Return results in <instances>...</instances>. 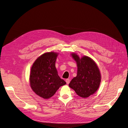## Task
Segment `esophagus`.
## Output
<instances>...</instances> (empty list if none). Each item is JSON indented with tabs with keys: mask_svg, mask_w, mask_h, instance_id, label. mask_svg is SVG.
Instances as JSON below:
<instances>
[{
	"mask_svg": "<svg viewBox=\"0 0 128 128\" xmlns=\"http://www.w3.org/2000/svg\"><path fill=\"white\" fill-rule=\"evenodd\" d=\"M66 82L67 84H70V80L69 79H66Z\"/></svg>",
	"mask_w": 128,
	"mask_h": 128,
	"instance_id": "obj_1",
	"label": "esophagus"
}]
</instances>
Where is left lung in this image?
<instances>
[{
    "instance_id": "8db88e82",
    "label": "left lung",
    "mask_w": 128,
    "mask_h": 128,
    "mask_svg": "<svg viewBox=\"0 0 128 128\" xmlns=\"http://www.w3.org/2000/svg\"><path fill=\"white\" fill-rule=\"evenodd\" d=\"M72 56L77 64V75L69 84L79 96L86 98L94 93L100 82V74L96 63L91 58L84 56L82 58L75 53Z\"/></svg>"
}]
</instances>
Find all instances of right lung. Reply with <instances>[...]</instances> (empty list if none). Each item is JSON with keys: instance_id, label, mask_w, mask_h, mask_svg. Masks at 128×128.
I'll return each mask as SVG.
<instances>
[{"instance_id": "right-lung-1", "label": "right lung", "mask_w": 128, "mask_h": 128, "mask_svg": "<svg viewBox=\"0 0 128 128\" xmlns=\"http://www.w3.org/2000/svg\"><path fill=\"white\" fill-rule=\"evenodd\" d=\"M58 54L48 52L34 63L30 73V84L35 93L44 98L52 96L60 86L66 83L60 79L56 68Z\"/></svg>"}]
</instances>
